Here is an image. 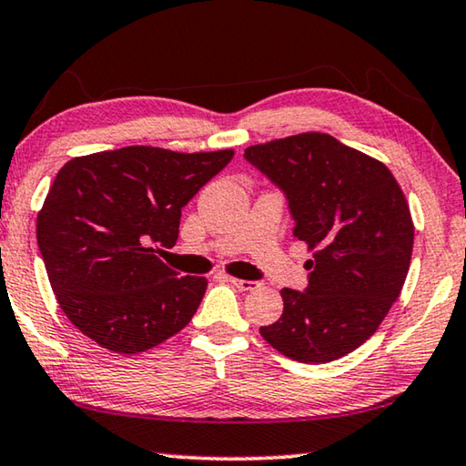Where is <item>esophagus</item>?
<instances>
[{
  "label": "esophagus",
  "instance_id": "esophagus-1",
  "mask_svg": "<svg viewBox=\"0 0 466 466\" xmlns=\"http://www.w3.org/2000/svg\"><path fill=\"white\" fill-rule=\"evenodd\" d=\"M230 283L234 288H238L240 291H255V289H258V286H261V283L258 281H248V279H236V278H230Z\"/></svg>",
  "mask_w": 466,
  "mask_h": 466
}]
</instances>
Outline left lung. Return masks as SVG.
<instances>
[{"instance_id": "left-lung-1", "label": "left lung", "mask_w": 466, "mask_h": 466, "mask_svg": "<svg viewBox=\"0 0 466 466\" xmlns=\"http://www.w3.org/2000/svg\"><path fill=\"white\" fill-rule=\"evenodd\" d=\"M288 197L294 236L312 258L309 288H283L267 343L302 364H327L368 341L409 271L413 219L392 172L376 157L309 131L244 149Z\"/></svg>"}]
</instances>
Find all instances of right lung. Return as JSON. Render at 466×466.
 I'll use <instances>...</instances> for the list:
<instances>
[{
  "label": "right lung",
  "mask_w": 466,
  "mask_h": 466,
  "mask_svg": "<svg viewBox=\"0 0 466 466\" xmlns=\"http://www.w3.org/2000/svg\"><path fill=\"white\" fill-rule=\"evenodd\" d=\"M234 149L183 154L127 146L72 157L36 218V240L55 298L94 343L147 351L183 330L208 279L178 278L154 255L178 240L180 209Z\"/></svg>",
  "instance_id": "1"
}]
</instances>
